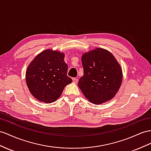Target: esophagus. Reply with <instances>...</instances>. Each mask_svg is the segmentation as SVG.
<instances>
[{
	"mask_svg": "<svg viewBox=\"0 0 151 151\" xmlns=\"http://www.w3.org/2000/svg\"><path fill=\"white\" fill-rule=\"evenodd\" d=\"M73 83H77V82H78V79L76 78H73Z\"/></svg>",
	"mask_w": 151,
	"mask_h": 151,
	"instance_id": "obj_1",
	"label": "esophagus"
}]
</instances>
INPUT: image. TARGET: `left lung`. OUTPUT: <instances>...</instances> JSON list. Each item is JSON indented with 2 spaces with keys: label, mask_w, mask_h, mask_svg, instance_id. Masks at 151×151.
<instances>
[{
  "label": "left lung",
  "mask_w": 151,
  "mask_h": 151,
  "mask_svg": "<svg viewBox=\"0 0 151 151\" xmlns=\"http://www.w3.org/2000/svg\"><path fill=\"white\" fill-rule=\"evenodd\" d=\"M83 75L78 87L90 102L99 105L112 99L122 80L121 65L110 52L96 48L82 57Z\"/></svg>",
  "instance_id": "left-lung-1"
}]
</instances>
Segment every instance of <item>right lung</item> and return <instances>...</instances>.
<instances>
[{
  "mask_svg": "<svg viewBox=\"0 0 151 151\" xmlns=\"http://www.w3.org/2000/svg\"><path fill=\"white\" fill-rule=\"evenodd\" d=\"M64 54L46 50L30 63L25 79L30 93L38 101L46 103L55 101L64 87L72 82L67 76L68 65Z\"/></svg>",
  "mask_w": 151,
  "mask_h": 151,
  "instance_id": "1",
  "label": "right lung"
}]
</instances>
